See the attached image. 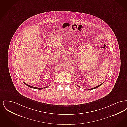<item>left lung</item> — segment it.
<instances>
[{
  "label": "left lung",
  "mask_w": 127,
  "mask_h": 127,
  "mask_svg": "<svg viewBox=\"0 0 127 127\" xmlns=\"http://www.w3.org/2000/svg\"><path fill=\"white\" fill-rule=\"evenodd\" d=\"M102 84H101L99 85H98V86H97L96 87H94V88H91V89H89V90H88V91H89V90H93V89H96L97 88H98V87H99V86H100ZM78 86V85H77Z\"/></svg>",
  "instance_id": "left-lung-1"
}]
</instances>
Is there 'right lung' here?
I'll return each mask as SVG.
<instances>
[{
	"label": "right lung",
	"instance_id": "obj_1",
	"mask_svg": "<svg viewBox=\"0 0 127 127\" xmlns=\"http://www.w3.org/2000/svg\"><path fill=\"white\" fill-rule=\"evenodd\" d=\"M25 84L27 86H28V87H30L31 88H33V89H36V90H42L43 89V88L44 89H45V88H47L48 86H47V87H44V88H36V87H32V86H30V85H29L27 84H26V83H25V82H24Z\"/></svg>",
	"mask_w": 127,
	"mask_h": 127
}]
</instances>
